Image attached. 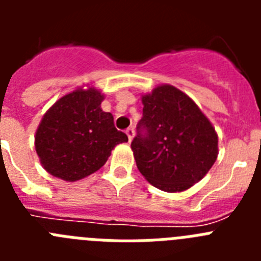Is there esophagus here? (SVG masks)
I'll return each mask as SVG.
<instances>
[{"label":"esophagus","mask_w":261,"mask_h":261,"mask_svg":"<svg viewBox=\"0 0 261 261\" xmlns=\"http://www.w3.org/2000/svg\"><path fill=\"white\" fill-rule=\"evenodd\" d=\"M125 133H126V136H128L129 142L132 141L133 137H135V129H133V128H128V129H126V130H125Z\"/></svg>","instance_id":"obj_1"}]
</instances>
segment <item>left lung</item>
Here are the masks:
<instances>
[{
    "label": "left lung",
    "mask_w": 261,
    "mask_h": 261,
    "mask_svg": "<svg viewBox=\"0 0 261 261\" xmlns=\"http://www.w3.org/2000/svg\"><path fill=\"white\" fill-rule=\"evenodd\" d=\"M142 119L130 144L137 168L158 190H188L216 162V129L199 106L171 85H159L142 95Z\"/></svg>",
    "instance_id": "1"
}]
</instances>
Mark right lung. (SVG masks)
I'll return each instance as SVG.
<instances>
[{"label": "right lung", "instance_id": "obj_1", "mask_svg": "<svg viewBox=\"0 0 261 261\" xmlns=\"http://www.w3.org/2000/svg\"><path fill=\"white\" fill-rule=\"evenodd\" d=\"M105 95L95 87L60 98L36 129L35 149L41 166L53 176L77 181L98 171L111 151L128 141L115 128L114 116L100 108Z\"/></svg>", "mask_w": 261, "mask_h": 261}]
</instances>
